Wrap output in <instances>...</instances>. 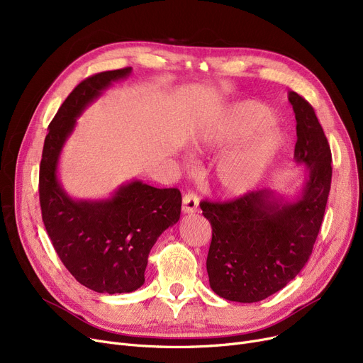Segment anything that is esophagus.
<instances>
[{
    "label": "esophagus",
    "instance_id": "1",
    "mask_svg": "<svg viewBox=\"0 0 363 363\" xmlns=\"http://www.w3.org/2000/svg\"><path fill=\"white\" fill-rule=\"evenodd\" d=\"M199 211V197L194 193H185L182 197V213H196Z\"/></svg>",
    "mask_w": 363,
    "mask_h": 363
}]
</instances>
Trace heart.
Here are the masks:
<instances>
[{"instance_id":"heart-1","label":"heart","mask_w":363,"mask_h":363,"mask_svg":"<svg viewBox=\"0 0 363 363\" xmlns=\"http://www.w3.org/2000/svg\"><path fill=\"white\" fill-rule=\"evenodd\" d=\"M272 111L256 101L237 103L223 116L207 123L194 147L203 152L257 133L244 145L223 155L215 167V182L225 196H242L263 178L284 145L282 133L269 125Z\"/></svg>"}]
</instances>
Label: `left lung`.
<instances>
[{
	"instance_id": "8db88e82",
	"label": "left lung",
	"mask_w": 363,
	"mask_h": 363,
	"mask_svg": "<svg viewBox=\"0 0 363 363\" xmlns=\"http://www.w3.org/2000/svg\"><path fill=\"white\" fill-rule=\"evenodd\" d=\"M294 160L304 179L293 200L271 189L226 201H201L212 225L207 255L211 289L220 297L255 303L282 290L308 263L325 213L331 188V150L313 107L294 91Z\"/></svg>"
}]
</instances>
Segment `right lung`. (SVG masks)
I'll return each instance as SVG.
<instances>
[{
	"label": "right lung",
	"instance_id": "obj_1",
	"mask_svg": "<svg viewBox=\"0 0 363 363\" xmlns=\"http://www.w3.org/2000/svg\"><path fill=\"white\" fill-rule=\"evenodd\" d=\"M132 67L101 72L82 81L65 100L48 126L40 166L43 220L55 253L86 289L122 294L138 290L151 247L181 216L177 188H155L140 179L121 185L108 199L76 200L59 175V160L84 110Z\"/></svg>",
	"mask_w": 363,
	"mask_h": 363
}]
</instances>
